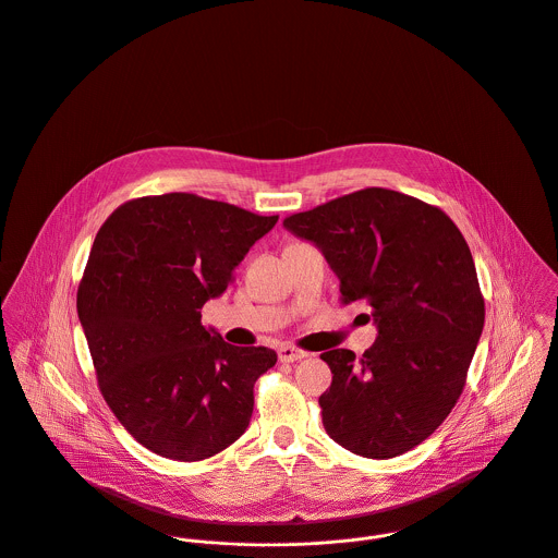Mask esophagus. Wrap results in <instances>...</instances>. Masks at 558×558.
<instances>
[{
    "label": "esophagus",
    "instance_id": "34e87169",
    "mask_svg": "<svg viewBox=\"0 0 558 558\" xmlns=\"http://www.w3.org/2000/svg\"><path fill=\"white\" fill-rule=\"evenodd\" d=\"M308 353L306 351H302V349H296V347H281L279 349V360L281 362H298V360H304Z\"/></svg>",
    "mask_w": 558,
    "mask_h": 558
}]
</instances>
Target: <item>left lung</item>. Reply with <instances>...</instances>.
Listing matches in <instances>:
<instances>
[{"label": "left lung", "mask_w": 558, "mask_h": 558, "mask_svg": "<svg viewBox=\"0 0 558 558\" xmlns=\"http://www.w3.org/2000/svg\"><path fill=\"white\" fill-rule=\"evenodd\" d=\"M283 226L322 250L340 300H364L378 328L362 357L322 353L332 371L319 398L328 436L368 459L421 445L457 404L483 335L484 298L461 230L442 209L387 187L338 196Z\"/></svg>", "instance_id": "1"}]
</instances>
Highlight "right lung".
<instances>
[{
    "mask_svg": "<svg viewBox=\"0 0 558 558\" xmlns=\"http://www.w3.org/2000/svg\"><path fill=\"white\" fill-rule=\"evenodd\" d=\"M277 220L171 192L133 198L99 228L77 317L101 396L151 452L201 461L247 429L254 385L277 353L228 344L201 308Z\"/></svg>",
    "mask_w": 558,
    "mask_h": 558,
    "instance_id": "1",
    "label": "right lung"
}]
</instances>
